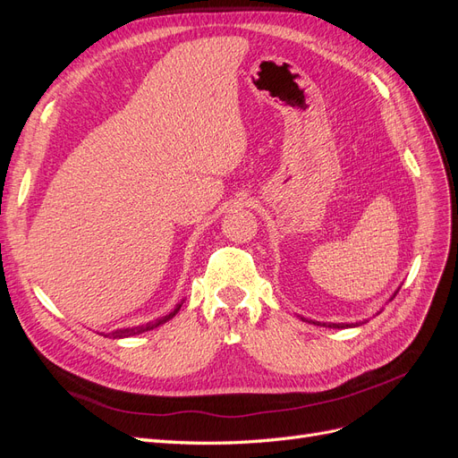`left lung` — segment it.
<instances>
[{
	"mask_svg": "<svg viewBox=\"0 0 458 458\" xmlns=\"http://www.w3.org/2000/svg\"><path fill=\"white\" fill-rule=\"evenodd\" d=\"M399 293V288L395 290L394 293V296L390 298V301L395 298V294ZM301 321H306V323H311V325H317V327H328V328H348V327H359V325H363V321H359V323H321V321H313V318H306V317H301V315H298Z\"/></svg>",
	"mask_w": 458,
	"mask_h": 458,
	"instance_id": "1",
	"label": "left lung"
}]
</instances>
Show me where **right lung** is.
<instances>
[{
	"instance_id": "right-lung-1",
	"label": "right lung",
	"mask_w": 458,
	"mask_h": 458,
	"mask_svg": "<svg viewBox=\"0 0 458 458\" xmlns=\"http://www.w3.org/2000/svg\"><path fill=\"white\" fill-rule=\"evenodd\" d=\"M182 303H183V300L177 303V306L168 313V315H164V317H158L157 321H152V323H147V325H140V327H123V328H116V330H113V332H106V335H101L103 336H108V338H113V340H120V338H130V336H137V335H143V332H147V330H152V328H157V327H160V325H164L165 321H170L172 317H175V313L182 310Z\"/></svg>"
}]
</instances>
